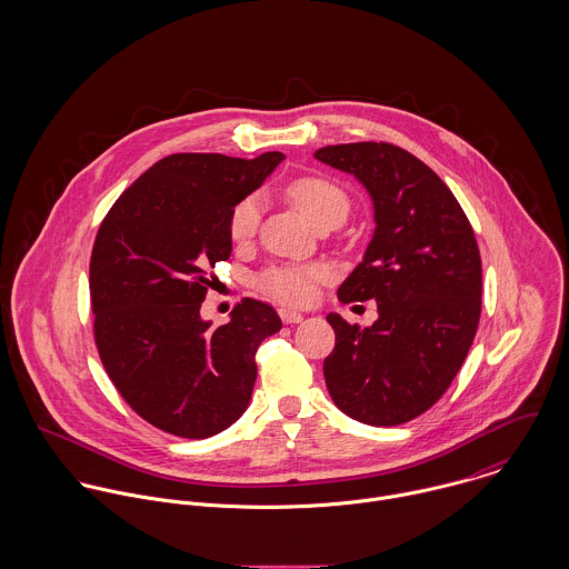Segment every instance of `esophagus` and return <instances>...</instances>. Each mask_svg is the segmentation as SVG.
I'll return each instance as SVG.
<instances>
[{
    "mask_svg": "<svg viewBox=\"0 0 569 569\" xmlns=\"http://www.w3.org/2000/svg\"><path fill=\"white\" fill-rule=\"evenodd\" d=\"M278 313H280V320H282L284 325H298V322H302V320H305V316H302V313L291 311V309H280Z\"/></svg>",
    "mask_w": 569,
    "mask_h": 569,
    "instance_id": "esophagus-1",
    "label": "esophagus"
}]
</instances>
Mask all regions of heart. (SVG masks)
I'll return each instance as SVG.
<instances>
[{
	"instance_id": "b5f03b06",
	"label": "heart",
	"mask_w": 569,
	"mask_h": 569,
	"mask_svg": "<svg viewBox=\"0 0 569 569\" xmlns=\"http://www.w3.org/2000/svg\"><path fill=\"white\" fill-rule=\"evenodd\" d=\"M284 197L300 210V214L316 228L322 221L341 223L348 212V194L330 179L318 174L296 177L284 186ZM260 223V201L244 197L228 219V234L234 243L253 239ZM325 278V269L318 264H278L264 269L256 278V287L287 305H307L316 296V284Z\"/></svg>"
}]
</instances>
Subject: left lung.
<instances>
[{
    "label": "left lung",
    "instance_id": "obj_1",
    "mask_svg": "<svg viewBox=\"0 0 569 569\" xmlns=\"http://www.w3.org/2000/svg\"><path fill=\"white\" fill-rule=\"evenodd\" d=\"M316 158L368 188L377 221L337 298L377 300L379 320L361 330L326 316L335 330L326 388L359 422L401 425L447 392L469 355L482 313L480 247L447 183L406 149L355 142L325 147Z\"/></svg>",
    "mask_w": 569,
    "mask_h": 569
}]
</instances>
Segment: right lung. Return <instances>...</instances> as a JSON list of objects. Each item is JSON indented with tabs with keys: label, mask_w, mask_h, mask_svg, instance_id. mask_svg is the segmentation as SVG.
<instances>
[{
	"label": "right lung",
	"mask_w": 569,
	"mask_h": 569,
	"mask_svg": "<svg viewBox=\"0 0 569 569\" xmlns=\"http://www.w3.org/2000/svg\"><path fill=\"white\" fill-rule=\"evenodd\" d=\"M284 160L174 153L136 179L102 219L89 260L93 339L129 407L179 438H210L243 416L256 350L278 313L243 298L228 325L199 318L228 260L232 208Z\"/></svg>",
	"instance_id": "right-lung-1"
}]
</instances>
